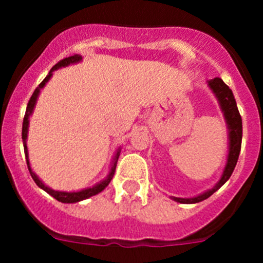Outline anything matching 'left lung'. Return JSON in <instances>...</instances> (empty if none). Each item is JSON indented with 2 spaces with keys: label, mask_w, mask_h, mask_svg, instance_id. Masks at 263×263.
<instances>
[{
  "label": "left lung",
  "mask_w": 263,
  "mask_h": 263,
  "mask_svg": "<svg viewBox=\"0 0 263 263\" xmlns=\"http://www.w3.org/2000/svg\"><path fill=\"white\" fill-rule=\"evenodd\" d=\"M208 85L215 93L216 99L218 100L220 108H221L222 113H224L225 121L228 125V132H229V154H228L227 164L222 171L221 179L218 180L217 184L212 188L208 190L204 194L199 195L196 197H190V199H183V197H173L174 200L182 204H195L199 201H203L215 194L218 188L221 187L228 179L231 178L232 173H233L234 167L238 160V155L241 152V141H242V120H241L240 111L237 108L236 100H234L233 92L224 81L220 78H215L212 80L208 81Z\"/></svg>",
  "instance_id": "left-lung-1"
}]
</instances>
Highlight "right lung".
<instances>
[{
	"instance_id": "add662e5",
	"label": "right lung",
	"mask_w": 263,
	"mask_h": 263,
	"mask_svg": "<svg viewBox=\"0 0 263 263\" xmlns=\"http://www.w3.org/2000/svg\"><path fill=\"white\" fill-rule=\"evenodd\" d=\"M81 60V57L80 55H72V57H68L66 58V59L60 60V62H58L55 66L51 68V71L48 72V75L46 76L45 80L42 81L41 84L36 87V89L34 90V93H32V96L30 97L29 100V104H27V108H26V113H25V118H23V124H22V139H23V147H25V155H26V162H27V167H29V171H30V175H31V178L34 179V182L36 183V185H38L39 188H42L43 191H46L47 194H50L51 196L55 197L58 201H62V203H78V201H81V200H85V199H88V197L90 196H95V195H97L99 192H101L104 190V188L106 187V185L110 183L111 178H113V175H115V171H116V166H117V160H118V157H120V148L117 150V154H116L115 159H113V164H111V168H110V173H109V175L106 176L104 180H101L100 183H97L96 185H93V187L90 188H85V190H81V191H78V192H63V191H53V190H51L50 187H47V185L43 184V182H42L41 179L38 178V176L35 175V174L32 173L31 167H30V162H29V153H27V145H26V139H27V130H29V117L31 116L32 110H34V106H35V103H36V99H38L39 96V92H41V89L46 85V83H47L48 80H50V78L52 76V72L55 71V69L60 68V67H66V66H69V64H73V63H79Z\"/></svg>"
}]
</instances>
